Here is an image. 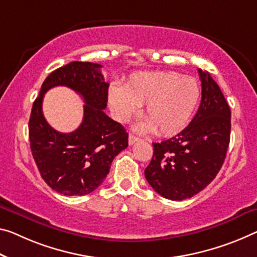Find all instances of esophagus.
<instances>
[{"mask_svg": "<svg viewBox=\"0 0 257 257\" xmlns=\"http://www.w3.org/2000/svg\"><path fill=\"white\" fill-rule=\"evenodd\" d=\"M139 140H140L139 138H137L136 136H133V134H130V137H128V144L131 145V146L136 144V142L139 141Z\"/></svg>", "mask_w": 257, "mask_h": 257, "instance_id": "34e87169", "label": "esophagus"}]
</instances>
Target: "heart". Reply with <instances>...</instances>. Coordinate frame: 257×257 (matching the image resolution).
<instances>
[{"instance_id": "heart-1", "label": "heart", "mask_w": 257, "mask_h": 257, "mask_svg": "<svg viewBox=\"0 0 257 257\" xmlns=\"http://www.w3.org/2000/svg\"><path fill=\"white\" fill-rule=\"evenodd\" d=\"M201 96L196 79L172 71L140 72L126 82L124 88L111 86L108 101L117 120L127 121L145 104L147 120L141 131H155L170 137L186 127L194 115Z\"/></svg>"}]
</instances>
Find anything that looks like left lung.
Wrapping results in <instances>:
<instances>
[{
  "label": "left lung",
  "instance_id": "left-lung-1",
  "mask_svg": "<svg viewBox=\"0 0 257 257\" xmlns=\"http://www.w3.org/2000/svg\"><path fill=\"white\" fill-rule=\"evenodd\" d=\"M199 74L202 97L196 115L177 136L154 142L145 169L155 192L173 201L194 196L215 179L230 144V106L210 73L199 69Z\"/></svg>",
  "mask_w": 257,
  "mask_h": 257
}]
</instances>
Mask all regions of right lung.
<instances>
[{"label":"right lung","instance_id":"obj_1","mask_svg":"<svg viewBox=\"0 0 257 257\" xmlns=\"http://www.w3.org/2000/svg\"><path fill=\"white\" fill-rule=\"evenodd\" d=\"M102 65L71 62L51 72L35 98L29 123V137L35 164L42 179L63 195H86L105 179L115 157L128 146L123 125L105 115L109 84ZM66 85L85 102L84 119L76 132L61 134L46 123L42 101L47 90Z\"/></svg>","mask_w":257,"mask_h":257}]
</instances>
